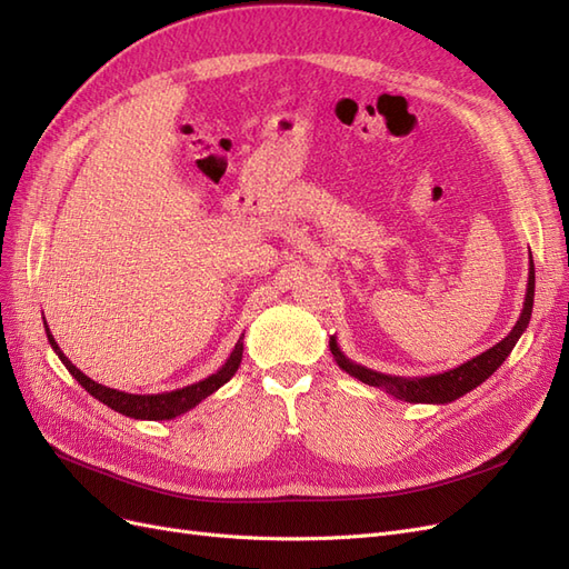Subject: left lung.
<instances>
[{
	"mask_svg": "<svg viewBox=\"0 0 569 569\" xmlns=\"http://www.w3.org/2000/svg\"><path fill=\"white\" fill-rule=\"evenodd\" d=\"M531 308H533V263L529 268V280H527V295H525V306L522 313L515 322V327L510 330V335L506 339H501L491 347L489 351L479 353L477 358L468 360L453 370H446L439 375H429V377H396V375H385L370 370L360 363H353L351 358L343 356V351L339 349L337 337H330V351L337 360V366L349 372L356 380H360L363 385L377 387L387 393H391L393 399L406 401V403H451L460 396H465L468 391H472L475 387H479L481 382H487L489 377L503 366V360L510 356V351L515 349V343L525 335L529 318H531Z\"/></svg>",
	"mask_w": 569,
	"mask_h": 569,
	"instance_id": "1",
	"label": "left lung"
}]
</instances>
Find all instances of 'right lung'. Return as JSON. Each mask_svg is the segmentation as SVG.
Listing matches in <instances>:
<instances>
[{
  "instance_id": "1",
  "label": "right lung",
  "mask_w": 569,
  "mask_h": 569,
  "mask_svg": "<svg viewBox=\"0 0 569 569\" xmlns=\"http://www.w3.org/2000/svg\"><path fill=\"white\" fill-rule=\"evenodd\" d=\"M44 332H47L51 349H54V353L59 356L66 370L76 377L78 385L84 391L92 393L97 401L109 406L111 410L120 412V416L134 418V420H173V418L182 416V412L192 410L194 406H199L206 399V396H211L222 385H228L232 380V375L237 372L239 363H242V351H244V335H242L234 343V349H232L230 358L226 360V366L206 377V380H199L194 385L176 389V391H163V393H128V391H118V389H111V387H104V385L90 380L88 375L80 372L71 363V360L66 358V353L59 349L57 339L51 337L47 322H44Z\"/></svg>"
}]
</instances>
